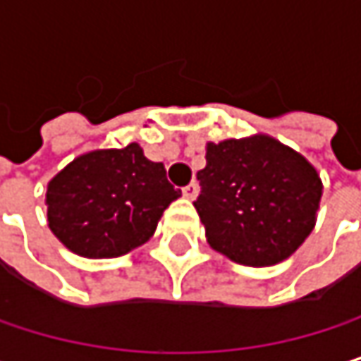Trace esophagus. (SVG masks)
I'll list each match as a JSON object with an SVG mask.
<instances>
[{
	"instance_id": "34e87169",
	"label": "esophagus",
	"mask_w": 361,
	"mask_h": 361,
	"mask_svg": "<svg viewBox=\"0 0 361 361\" xmlns=\"http://www.w3.org/2000/svg\"><path fill=\"white\" fill-rule=\"evenodd\" d=\"M198 190H200V185H198L196 181H192V183H188L181 192H183V196H185L188 200H194V198L198 196Z\"/></svg>"
}]
</instances>
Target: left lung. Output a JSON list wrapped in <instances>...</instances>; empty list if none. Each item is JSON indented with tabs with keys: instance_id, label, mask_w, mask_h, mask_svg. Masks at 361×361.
<instances>
[{
	"instance_id": "1",
	"label": "left lung",
	"mask_w": 361,
	"mask_h": 361,
	"mask_svg": "<svg viewBox=\"0 0 361 361\" xmlns=\"http://www.w3.org/2000/svg\"><path fill=\"white\" fill-rule=\"evenodd\" d=\"M194 202L207 243L228 259L265 267L288 259L316 226L322 180L314 165L257 133L207 144Z\"/></svg>"
}]
</instances>
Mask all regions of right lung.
I'll use <instances>...</instances> for the list:
<instances>
[{
    "mask_svg": "<svg viewBox=\"0 0 361 361\" xmlns=\"http://www.w3.org/2000/svg\"><path fill=\"white\" fill-rule=\"evenodd\" d=\"M180 196L163 163L148 161L140 144L92 150L47 183V226L81 257H121L150 240L163 211Z\"/></svg>",
    "mask_w": 361,
    "mask_h": 361,
    "instance_id": "1",
    "label": "right lung"
}]
</instances>
